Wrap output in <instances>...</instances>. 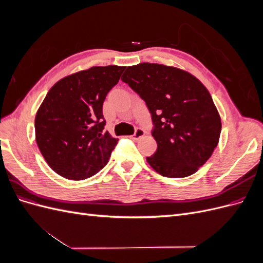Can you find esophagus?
Returning <instances> with one entry per match:
<instances>
[{
	"instance_id": "34e87169",
	"label": "esophagus",
	"mask_w": 263,
	"mask_h": 263,
	"mask_svg": "<svg viewBox=\"0 0 263 263\" xmlns=\"http://www.w3.org/2000/svg\"><path fill=\"white\" fill-rule=\"evenodd\" d=\"M142 136H145V130L141 129V128H137L136 132H135V134L132 136V138H133L134 140H138V139H140Z\"/></svg>"
}]
</instances>
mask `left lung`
<instances>
[{"label":"left lung","mask_w":263,"mask_h":263,"mask_svg":"<svg viewBox=\"0 0 263 263\" xmlns=\"http://www.w3.org/2000/svg\"><path fill=\"white\" fill-rule=\"evenodd\" d=\"M122 80L146 102L154 123L157 151L147 157L163 177L195 173L216 148L221 121L210 92L185 70L161 63L127 67Z\"/></svg>","instance_id":"1"}]
</instances>
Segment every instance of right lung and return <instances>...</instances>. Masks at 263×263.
<instances>
[{
    "label": "right lung",
    "mask_w": 263,
    "mask_h": 263,
    "mask_svg": "<svg viewBox=\"0 0 263 263\" xmlns=\"http://www.w3.org/2000/svg\"><path fill=\"white\" fill-rule=\"evenodd\" d=\"M125 67L95 66L62 78L35 117V136L46 162L59 176L84 180L104 168L118 139L104 130L103 102Z\"/></svg>",
    "instance_id": "obj_1"
}]
</instances>
